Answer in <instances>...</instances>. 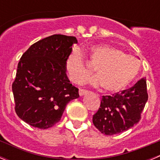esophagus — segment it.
<instances>
[{"instance_id": "obj_1", "label": "esophagus", "mask_w": 160, "mask_h": 160, "mask_svg": "<svg viewBox=\"0 0 160 160\" xmlns=\"http://www.w3.org/2000/svg\"><path fill=\"white\" fill-rule=\"evenodd\" d=\"M78 92H79V95L82 96V95H84L85 94H87V90H83V89H79Z\"/></svg>"}]
</instances>
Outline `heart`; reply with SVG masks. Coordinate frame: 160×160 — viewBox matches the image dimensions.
Returning <instances> with one entry per match:
<instances>
[{
  "instance_id": "obj_1",
  "label": "heart",
  "mask_w": 160,
  "mask_h": 160,
  "mask_svg": "<svg viewBox=\"0 0 160 160\" xmlns=\"http://www.w3.org/2000/svg\"><path fill=\"white\" fill-rule=\"evenodd\" d=\"M87 61L78 49H73L66 61V71L69 78L80 84L92 72L97 75L90 78L87 82L102 86L107 92H118L127 87L136 78L140 70V62L122 50L107 45H95L86 52Z\"/></svg>"
}]
</instances>
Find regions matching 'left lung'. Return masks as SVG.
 Here are the masks:
<instances>
[{"label":"left lung","mask_w":160,"mask_h":160,"mask_svg":"<svg viewBox=\"0 0 160 160\" xmlns=\"http://www.w3.org/2000/svg\"><path fill=\"white\" fill-rule=\"evenodd\" d=\"M148 99L147 81L141 78L132 87L112 95L102 96L93 123L101 133L113 135L138 123Z\"/></svg>","instance_id":"1"}]
</instances>
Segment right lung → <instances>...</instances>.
I'll return each instance as SVG.
<instances>
[{"label":"right lung","instance_id":"1","mask_svg":"<svg viewBox=\"0 0 160 160\" xmlns=\"http://www.w3.org/2000/svg\"><path fill=\"white\" fill-rule=\"evenodd\" d=\"M75 37L54 34L38 41L23 53L12 89L18 116L39 129L60 121L67 103L79 97L66 73V61Z\"/></svg>","mask_w":160,"mask_h":160}]
</instances>
